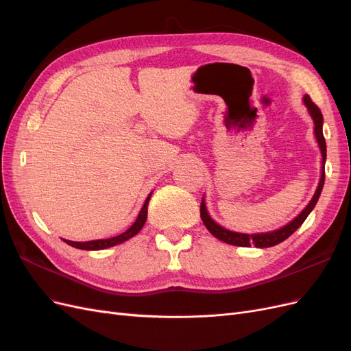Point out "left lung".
Masks as SVG:
<instances>
[{"label":"left lung","mask_w":351,"mask_h":351,"mask_svg":"<svg viewBox=\"0 0 351 351\" xmlns=\"http://www.w3.org/2000/svg\"><path fill=\"white\" fill-rule=\"evenodd\" d=\"M304 105L309 110L313 123H315V136H316V141L319 143L321 147V154H322V164L325 165L326 161V142H325V137L322 133V124H324V117L321 110L317 108V105L311 99L309 95H306L304 97ZM322 165V174H321V180H319V184H317L316 192L311 200V204L307 205L299 217H295L290 224L284 226L280 230H275L271 232H261V234H241V232H234V231H228L226 228H222L221 226H218L217 222L212 219L208 215V210L205 206V202L202 199L200 202V218L204 221L205 227L209 230V232L212 236H215L217 239H219L221 241L232 244V246H241V247H250V246H256V247H271L275 246V244H278L281 241H284L285 239H289L293 232L299 228L304 219L307 218V215L311 214L312 209L315 208L317 199L321 196L322 192V187H324V182H325V167Z\"/></svg>","instance_id":"left-lung-1"}]
</instances>
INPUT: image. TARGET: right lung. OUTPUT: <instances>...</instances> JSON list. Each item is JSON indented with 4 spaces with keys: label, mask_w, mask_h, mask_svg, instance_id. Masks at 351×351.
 <instances>
[{
    "label": "right lung",
    "mask_w": 351,
    "mask_h": 351,
    "mask_svg": "<svg viewBox=\"0 0 351 351\" xmlns=\"http://www.w3.org/2000/svg\"><path fill=\"white\" fill-rule=\"evenodd\" d=\"M152 193H149V196L146 197L145 204L139 212V217H137V219L134 221V224L124 231L123 234L120 236H115V237H111V239H105V240H92V241H70V240H64L67 244H70V246L76 247V249H82V250H101V249H107V247H111V246H115V244H120L125 240L132 239L133 236H136L137 232H139L143 227V224L146 222V217H147V204H149V197H151Z\"/></svg>",
    "instance_id": "add662e5"
}]
</instances>
